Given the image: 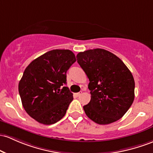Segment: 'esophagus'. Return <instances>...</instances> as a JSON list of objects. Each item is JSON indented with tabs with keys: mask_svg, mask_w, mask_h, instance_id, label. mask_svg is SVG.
<instances>
[{
	"mask_svg": "<svg viewBox=\"0 0 153 153\" xmlns=\"http://www.w3.org/2000/svg\"><path fill=\"white\" fill-rule=\"evenodd\" d=\"M75 94H76L77 97H79L80 95L82 94V91H80V92H78V93H76Z\"/></svg>",
	"mask_w": 153,
	"mask_h": 153,
	"instance_id": "obj_1",
	"label": "esophagus"
}]
</instances>
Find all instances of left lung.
<instances>
[{"instance_id":"obj_1","label":"left lung","mask_w":153,"mask_h":153,"mask_svg":"<svg viewBox=\"0 0 153 153\" xmlns=\"http://www.w3.org/2000/svg\"><path fill=\"white\" fill-rule=\"evenodd\" d=\"M77 61L89 79L91 101L83 110L102 125L117 121L134 100V77L120 58L102 48L80 52Z\"/></svg>"}]
</instances>
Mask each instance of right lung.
Wrapping results in <instances>:
<instances>
[{
  "mask_svg": "<svg viewBox=\"0 0 153 153\" xmlns=\"http://www.w3.org/2000/svg\"><path fill=\"white\" fill-rule=\"evenodd\" d=\"M76 61L70 50L54 49L33 60L19 83V93L25 111L44 125H51L65 116L73 93L68 87L67 71Z\"/></svg>",
  "mask_w": 153,
  "mask_h": 153,
  "instance_id": "right-lung-1",
  "label": "right lung"
}]
</instances>
